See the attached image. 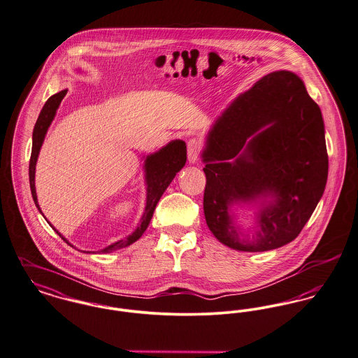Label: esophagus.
<instances>
[{"mask_svg": "<svg viewBox=\"0 0 358 358\" xmlns=\"http://www.w3.org/2000/svg\"><path fill=\"white\" fill-rule=\"evenodd\" d=\"M201 148H203V145L199 139L192 138L188 141V161H189V164H196L199 161Z\"/></svg>", "mask_w": 358, "mask_h": 358, "instance_id": "obj_1", "label": "esophagus"}]
</instances>
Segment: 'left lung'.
<instances>
[{"mask_svg":"<svg viewBox=\"0 0 358 358\" xmlns=\"http://www.w3.org/2000/svg\"><path fill=\"white\" fill-rule=\"evenodd\" d=\"M204 215L219 242L239 252L281 248L303 230L327 181L320 108L291 71H274L216 119L201 154ZM269 198L268 201L267 199ZM267 199L252 238L229 216L234 202Z\"/></svg>","mask_w":358,"mask_h":358,"instance_id":"1","label":"left lung"}]
</instances>
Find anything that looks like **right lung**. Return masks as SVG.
<instances>
[{"label": "right lung", "instance_id": "obj_1", "mask_svg": "<svg viewBox=\"0 0 358 358\" xmlns=\"http://www.w3.org/2000/svg\"><path fill=\"white\" fill-rule=\"evenodd\" d=\"M66 93H67V90L64 89L62 92L51 96L45 101V104L41 110V115L36 120L34 132H32V152H31V159H29V185H31V193H32L35 206L38 207V210H41V213H42V210L39 207L36 189H35L36 161H38V155H39V151L42 148L47 129L51 124V122L54 120L57 109L61 104V101L64 100ZM185 162H187V145L184 141H171L165 148L146 157L145 171H146L148 197H146V208H145V213L141 219V224L138 226V229L135 231L132 232L131 235H128L126 239H120L119 242H115L113 245H109L106 249L97 252H112L120 250L123 248L129 246L131 243L136 242L143 235V232L146 231V229L150 224V220L152 217V213H154V210H155L161 196L170 185V182L173 181L176 174L184 168ZM57 234L64 239L66 243H69L64 235H61V232L57 231ZM70 246H73V245H70Z\"/></svg>", "mask_w": 358, "mask_h": 358}]
</instances>
